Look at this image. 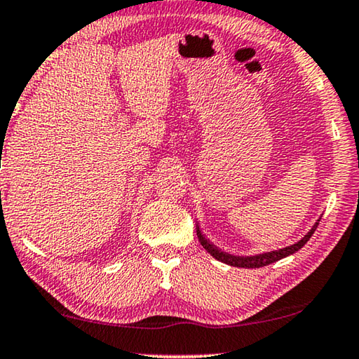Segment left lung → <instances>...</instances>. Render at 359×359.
Returning <instances> with one entry per match:
<instances>
[{"label":"left lung","instance_id":"left-lung-1","mask_svg":"<svg viewBox=\"0 0 359 359\" xmlns=\"http://www.w3.org/2000/svg\"><path fill=\"white\" fill-rule=\"evenodd\" d=\"M318 224H319V219H318V222H314V226L309 229V232L304 235L302 240H298L297 243L290 245V247L279 248L274 251H266V253H259V255H250V256L229 255V253H226V251H221L217 247H214L212 243H210V240H206L205 237H203L200 226H198V224H196V235H198V240H200V243L203 245V248H205L208 253L212 256V258H216L217 261H221V263H226V264L233 266V267H247V269H255V267H263L267 264H272V263H276V261L287 258V256L297 253V251L299 248H303L304 243L311 238V235L314 233V231H316Z\"/></svg>","mask_w":359,"mask_h":359}]
</instances>
